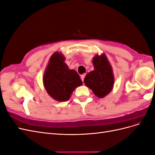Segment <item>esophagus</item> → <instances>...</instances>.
<instances>
[{
  "label": "esophagus",
  "mask_w": 155,
  "mask_h": 155,
  "mask_svg": "<svg viewBox=\"0 0 155 155\" xmlns=\"http://www.w3.org/2000/svg\"><path fill=\"white\" fill-rule=\"evenodd\" d=\"M85 76H86L85 74H83V75H81V79L82 81H84V78H85Z\"/></svg>",
  "instance_id": "1"
}]
</instances>
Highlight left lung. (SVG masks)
Here are the masks:
<instances>
[{
	"instance_id": "8db88e82",
	"label": "left lung",
	"mask_w": 155,
	"mask_h": 155,
	"mask_svg": "<svg viewBox=\"0 0 155 155\" xmlns=\"http://www.w3.org/2000/svg\"><path fill=\"white\" fill-rule=\"evenodd\" d=\"M92 62L94 70L87 74L84 79V83L91 89L96 96L103 98L109 94L113 88V70L104 53L94 55Z\"/></svg>"
}]
</instances>
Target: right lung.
<instances>
[{"label":"right lung","mask_w":155,"mask_h":155,"mask_svg":"<svg viewBox=\"0 0 155 155\" xmlns=\"http://www.w3.org/2000/svg\"><path fill=\"white\" fill-rule=\"evenodd\" d=\"M62 53L55 51L49 59L43 75V81L48 94L58 101L70 99L73 91L83 82L74 69H69Z\"/></svg>","instance_id":"add662e5"}]
</instances>
